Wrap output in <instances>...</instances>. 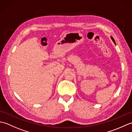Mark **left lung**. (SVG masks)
<instances>
[{
  "label": "left lung",
  "mask_w": 132,
  "mask_h": 132,
  "mask_svg": "<svg viewBox=\"0 0 132 132\" xmlns=\"http://www.w3.org/2000/svg\"><path fill=\"white\" fill-rule=\"evenodd\" d=\"M111 38L112 39V40L113 41V43H114V44H116V43H115V41H114V38L112 37V36H111Z\"/></svg>",
  "instance_id": "1"
}]
</instances>
